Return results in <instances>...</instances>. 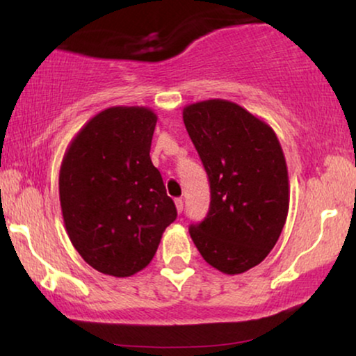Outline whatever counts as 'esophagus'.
Instances as JSON below:
<instances>
[{
    "mask_svg": "<svg viewBox=\"0 0 356 356\" xmlns=\"http://www.w3.org/2000/svg\"><path fill=\"white\" fill-rule=\"evenodd\" d=\"M175 206H177V211H178V212H183V207H184L183 199H181V197L175 199Z\"/></svg>",
    "mask_w": 356,
    "mask_h": 356,
    "instance_id": "obj_1",
    "label": "esophagus"
}]
</instances>
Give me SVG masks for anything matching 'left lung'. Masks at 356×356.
Segmentation results:
<instances>
[{"label":"left lung","instance_id":"obj_1","mask_svg":"<svg viewBox=\"0 0 356 356\" xmlns=\"http://www.w3.org/2000/svg\"><path fill=\"white\" fill-rule=\"evenodd\" d=\"M183 121L211 184L207 217L189 235L212 267L243 274L266 259L285 225L284 150L266 121L233 102H196L184 106Z\"/></svg>","mask_w":356,"mask_h":356}]
</instances>
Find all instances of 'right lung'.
I'll return each instance as SVG.
<instances>
[{
	"mask_svg": "<svg viewBox=\"0 0 356 356\" xmlns=\"http://www.w3.org/2000/svg\"><path fill=\"white\" fill-rule=\"evenodd\" d=\"M157 115L110 106L67 145L60 170L63 220L72 246L102 274L131 277L152 261L177 218L150 160Z\"/></svg>",
	"mask_w": 356,
	"mask_h": 356,
	"instance_id": "obj_1",
	"label": "right lung"
}]
</instances>
